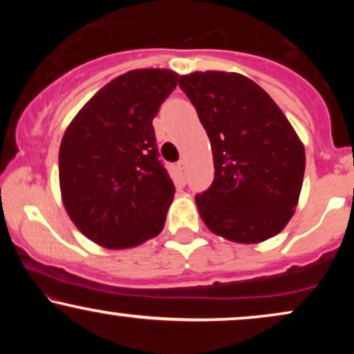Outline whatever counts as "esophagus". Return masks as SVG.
<instances>
[{"label":"esophagus","mask_w":354,"mask_h":354,"mask_svg":"<svg viewBox=\"0 0 354 354\" xmlns=\"http://www.w3.org/2000/svg\"><path fill=\"white\" fill-rule=\"evenodd\" d=\"M176 169H178V173H180L181 176H183V174H185V169H186V161H185V160L178 161V163H176Z\"/></svg>","instance_id":"1"}]
</instances>
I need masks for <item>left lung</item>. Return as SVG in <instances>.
I'll return each mask as SVG.
<instances>
[{
    "label": "left lung",
    "mask_w": 354,
    "mask_h": 354,
    "mask_svg": "<svg viewBox=\"0 0 354 354\" xmlns=\"http://www.w3.org/2000/svg\"><path fill=\"white\" fill-rule=\"evenodd\" d=\"M180 88L196 108L213 149L214 180L196 194L205 225L234 243L278 234L303 185V143L278 104L238 73L196 71Z\"/></svg>",
    "instance_id": "1"
}]
</instances>
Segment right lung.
<instances>
[{"mask_svg": "<svg viewBox=\"0 0 354 354\" xmlns=\"http://www.w3.org/2000/svg\"><path fill=\"white\" fill-rule=\"evenodd\" d=\"M178 78L169 70L124 73L101 88L64 133V208L101 246L133 248L163 230L174 185L160 160L153 118Z\"/></svg>", "mask_w": 354, "mask_h": 354, "instance_id": "add662e5", "label": "right lung"}]
</instances>
